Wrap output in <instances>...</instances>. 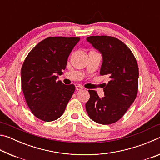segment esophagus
<instances>
[{
  "label": "esophagus",
  "mask_w": 160,
  "mask_h": 160,
  "mask_svg": "<svg viewBox=\"0 0 160 160\" xmlns=\"http://www.w3.org/2000/svg\"><path fill=\"white\" fill-rule=\"evenodd\" d=\"M75 89H76V90L80 91V90H82L83 88H82V86H80V85H77L76 87H75Z\"/></svg>",
  "instance_id": "obj_1"
}]
</instances>
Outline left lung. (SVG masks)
Masks as SVG:
<instances>
[{
    "label": "left lung",
    "mask_w": 160,
    "mask_h": 160,
    "mask_svg": "<svg viewBox=\"0 0 160 160\" xmlns=\"http://www.w3.org/2000/svg\"><path fill=\"white\" fill-rule=\"evenodd\" d=\"M87 40L102 54L100 75L110 78L99 98L95 90H89L85 104L88 116L94 122L109 125L118 121L133 103L138 91L139 70L133 53L117 38L90 36Z\"/></svg>",
    "instance_id": "8db88e82"
}]
</instances>
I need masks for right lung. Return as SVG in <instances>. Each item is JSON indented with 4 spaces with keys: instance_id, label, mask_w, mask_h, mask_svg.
Listing matches in <instances>:
<instances>
[{
    "instance_id": "right-lung-1",
    "label": "right lung",
    "mask_w": 160,
    "mask_h": 160,
    "mask_svg": "<svg viewBox=\"0 0 160 160\" xmlns=\"http://www.w3.org/2000/svg\"><path fill=\"white\" fill-rule=\"evenodd\" d=\"M79 37H50L27 56L21 69L22 88L29 109L40 120L49 122L63 115L74 93V85L57 81Z\"/></svg>"
}]
</instances>
